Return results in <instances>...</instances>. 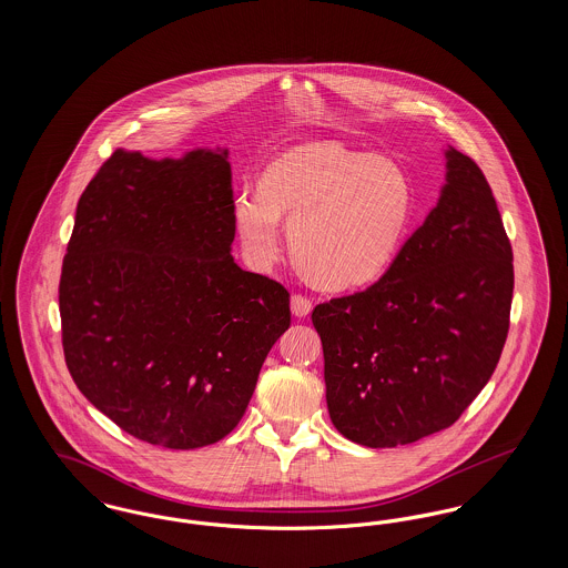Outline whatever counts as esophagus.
<instances>
[{"label": "esophagus", "mask_w": 568, "mask_h": 568, "mask_svg": "<svg viewBox=\"0 0 568 568\" xmlns=\"http://www.w3.org/2000/svg\"><path fill=\"white\" fill-rule=\"evenodd\" d=\"M311 311H313V300L311 297L304 296V294L292 296V313L296 317H306V315H311Z\"/></svg>", "instance_id": "1"}]
</instances>
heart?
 <instances>
[{
    "label": "heart",
    "instance_id": "b5f03b06",
    "mask_svg": "<svg viewBox=\"0 0 568 568\" xmlns=\"http://www.w3.org/2000/svg\"><path fill=\"white\" fill-rule=\"evenodd\" d=\"M410 183L389 160L334 142L296 146L266 168L260 187L236 195L244 248L268 264L281 248V215L300 268L332 290L375 281L392 264L410 219Z\"/></svg>",
    "mask_w": 568,
    "mask_h": 568
}]
</instances>
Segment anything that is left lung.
I'll return each instance as SVG.
<instances>
[{
  "label": "left lung",
  "mask_w": 568,
  "mask_h": 568,
  "mask_svg": "<svg viewBox=\"0 0 568 568\" xmlns=\"http://www.w3.org/2000/svg\"><path fill=\"white\" fill-rule=\"evenodd\" d=\"M443 195L364 292L313 308L336 430L396 447L454 426L509 334L514 251L481 168L447 151Z\"/></svg>",
  "instance_id": "obj_1"
}]
</instances>
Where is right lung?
I'll return each instance as SVG.
<instances>
[{"label":"right lung","mask_w":568,"mask_h":568,"mask_svg":"<svg viewBox=\"0 0 568 568\" xmlns=\"http://www.w3.org/2000/svg\"><path fill=\"white\" fill-rule=\"evenodd\" d=\"M227 151L116 149L82 191L59 278L65 366L123 433L197 449L243 419L292 324L290 292L246 272Z\"/></svg>","instance_id":"obj_1"}]
</instances>
